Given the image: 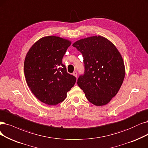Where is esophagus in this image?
I'll list each match as a JSON object with an SVG mask.
<instances>
[{"instance_id": "34e87169", "label": "esophagus", "mask_w": 148, "mask_h": 148, "mask_svg": "<svg viewBox=\"0 0 148 148\" xmlns=\"http://www.w3.org/2000/svg\"><path fill=\"white\" fill-rule=\"evenodd\" d=\"M73 75H74L75 77H77V73L76 72V71H74V72L73 73Z\"/></svg>"}]
</instances>
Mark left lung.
<instances>
[{"mask_svg":"<svg viewBox=\"0 0 148 148\" xmlns=\"http://www.w3.org/2000/svg\"><path fill=\"white\" fill-rule=\"evenodd\" d=\"M73 46L84 57L85 71L77 85L92 104L106 105L118 93L124 79L121 55L111 41L101 36L81 39Z\"/></svg>","mask_w":148,"mask_h":148,"instance_id":"1","label":"left lung"}]
</instances>
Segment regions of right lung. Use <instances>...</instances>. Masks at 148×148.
Wrapping results in <instances>:
<instances>
[{
	"instance_id": "right-lung-1",
	"label": "right lung",
	"mask_w": 148,
	"mask_h": 148,
	"mask_svg": "<svg viewBox=\"0 0 148 148\" xmlns=\"http://www.w3.org/2000/svg\"><path fill=\"white\" fill-rule=\"evenodd\" d=\"M71 42L56 36L43 37L27 52L24 61L27 84L37 99L50 106L62 102L76 78L62 63Z\"/></svg>"
}]
</instances>
